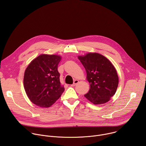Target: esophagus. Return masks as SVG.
<instances>
[{
  "mask_svg": "<svg viewBox=\"0 0 146 146\" xmlns=\"http://www.w3.org/2000/svg\"><path fill=\"white\" fill-rule=\"evenodd\" d=\"M78 80H75L74 81H73V84H72V85H71V86H72V87H74L76 85H77L78 83Z\"/></svg>",
  "mask_w": 146,
  "mask_h": 146,
  "instance_id": "1",
  "label": "esophagus"
}]
</instances>
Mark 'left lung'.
<instances>
[{"instance_id":"8db88e82","label":"left lung","mask_w":146,"mask_h":146,"mask_svg":"<svg viewBox=\"0 0 146 146\" xmlns=\"http://www.w3.org/2000/svg\"><path fill=\"white\" fill-rule=\"evenodd\" d=\"M87 72L90 89L84 96L95 105L104 104L115 94L118 84L117 71L105 56L96 52L78 56Z\"/></svg>"}]
</instances>
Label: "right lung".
I'll use <instances>...</instances> for the list:
<instances>
[{
    "mask_svg": "<svg viewBox=\"0 0 146 146\" xmlns=\"http://www.w3.org/2000/svg\"><path fill=\"white\" fill-rule=\"evenodd\" d=\"M60 59L59 55L41 54L34 59L25 70V91L30 100L39 107H50L65 91L58 71Z\"/></svg>",
    "mask_w": 146,
    "mask_h": 146,
    "instance_id": "right-lung-1",
    "label": "right lung"
}]
</instances>
